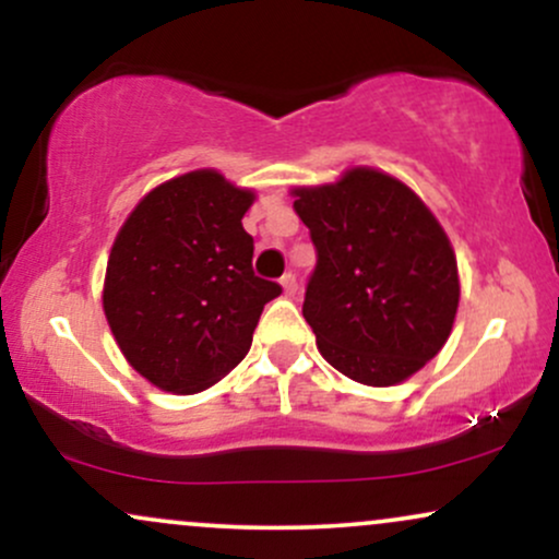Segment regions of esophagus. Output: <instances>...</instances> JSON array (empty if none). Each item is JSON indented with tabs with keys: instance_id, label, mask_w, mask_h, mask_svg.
<instances>
[{
	"instance_id": "obj_1",
	"label": "esophagus",
	"mask_w": 559,
	"mask_h": 559,
	"mask_svg": "<svg viewBox=\"0 0 559 559\" xmlns=\"http://www.w3.org/2000/svg\"><path fill=\"white\" fill-rule=\"evenodd\" d=\"M281 286H284V294H286V297H294V294H297V288H299V284H297V275H294V273H286L284 278H281Z\"/></svg>"
}]
</instances>
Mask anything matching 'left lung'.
Returning <instances> with one entry per match:
<instances>
[{
  "label": "left lung",
  "instance_id": "left-lung-1",
  "mask_svg": "<svg viewBox=\"0 0 559 559\" xmlns=\"http://www.w3.org/2000/svg\"><path fill=\"white\" fill-rule=\"evenodd\" d=\"M316 271L305 316L320 355L365 386H391L433 360L460 301L447 234L407 186L370 168L294 191Z\"/></svg>",
  "mask_w": 559,
  "mask_h": 559
}]
</instances>
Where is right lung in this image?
<instances>
[{
	"mask_svg": "<svg viewBox=\"0 0 559 559\" xmlns=\"http://www.w3.org/2000/svg\"><path fill=\"white\" fill-rule=\"evenodd\" d=\"M252 191L194 170L157 186L120 228L105 316L126 360L155 386L194 394L243 360L262 307L281 294L252 271L241 226Z\"/></svg>",
	"mask_w": 559,
	"mask_h": 559,
	"instance_id": "obj_1",
	"label": "right lung"
}]
</instances>
